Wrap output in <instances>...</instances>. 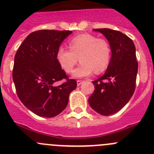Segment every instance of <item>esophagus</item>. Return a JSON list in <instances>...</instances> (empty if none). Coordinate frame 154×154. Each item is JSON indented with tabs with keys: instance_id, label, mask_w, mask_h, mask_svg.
I'll list each match as a JSON object with an SVG mask.
<instances>
[{
	"instance_id": "34e87169",
	"label": "esophagus",
	"mask_w": 154,
	"mask_h": 154,
	"mask_svg": "<svg viewBox=\"0 0 154 154\" xmlns=\"http://www.w3.org/2000/svg\"><path fill=\"white\" fill-rule=\"evenodd\" d=\"M83 83V80H77V86H80V85H81Z\"/></svg>"
}]
</instances>
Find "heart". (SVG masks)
I'll use <instances>...</instances> for the list:
<instances>
[{
  "label": "heart",
  "mask_w": 154,
  "mask_h": 154,
  "mask_svg": "<svg viewBox=\"0 0 154 154\" xmlns=\"http://www.w3.org/2000/svg\"><path fill=\"white\" fill-rule=\"evenodd\" d=\"M69 48L60 46L57 51V60L61 68L70 73L80 59L81 63L73 72L74 77L89 76L94 71L102 72L109 64L111 46L104 38L89 33L80 34L70 40Z\"/></svg>",
  "instance_id": "obj_1"
}]
</instances>
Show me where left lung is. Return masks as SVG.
Returning <instances> with one entry per match:
<instances>
[{"label":"left lung","instance_id":"obj_1","mask_svg":"<svg viewBox=\"0 0 154 154\" xmlns=\"http://www.w3.org/2000/svg\"><path fill=\"white\" fill-rule=\"evenodd\" d=\"M110 44L112 57L104 75L92 81L94 91L88 98L91 108L102 116L113 115L128 103L136 88L138 62L133 40L114 29H94Z\"/></svg>","mask_w":154,"mask_h":154}]
</instances>
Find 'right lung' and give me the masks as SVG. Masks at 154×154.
<instances>
[{
    "instance_id": "1",
    "label": "right lung",
    "mask_w": 154,
    "mask_h": 154,
    "mask_svg": "<svg viewBox=\"0 0 154 154\" xmlns=\"http://www.w3.org/2000/svg\"><path fill=\"white\" fill-rule=\"evenodd\" d=\"M71 30L42 29L24 40L14 60L12 79L23 104L41 117L53 118L67 106L77 82L68 79L57 60V51ZM66 81L56 87V82Z\"/></svg>"
}]
</instances>
